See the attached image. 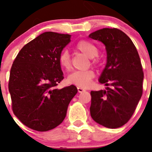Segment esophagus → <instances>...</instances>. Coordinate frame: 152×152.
<instances>
[{
	"label": "esophagus",
	"mask_w": 152,
	"mask_h": 152,
	"mask_svg": "<svg viewBox=\"0 0 152 152\" xmlns=\"http://www.w3.org/2000/svg\"><path fill=\"white\" fill-rule=\"evenodd\" d=\"M77 89H78V93H82V92H83V91H86V90L84 89V88H81V87H78Z\"/></svg>",
	"instance_id": "1"
}]
</instances>
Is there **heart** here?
Listing matches in <instances>:
<instances>
[{
    "mask_svg": "<svg viewBox=\"0 0 152 152\" xmlns=\"http://www.w3.org/2000/svg\"><path fill=\"white\" fill-rule=\"evenodd\" d=\"M76 48L80 52L83 53L88 58H93V64H98V59L94 58L99 53V50L95 45L89 41H78L76 43ZM58 61L60 65L64 69L69 71L71 69V58L69 52L66 50H64L60 54L58 58ZM95 76L94 72L92 70L86 71H74L68 76L67 81L71 84H74L81 88H86L91 84L92 79Z\"/></svg>",
    "mask_w": 152,
    "mask_h": 152,
    "instance_id": "b5f03b06",
    "label": "heart"
}]
</instances>
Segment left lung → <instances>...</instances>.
<instances>
[{
    "label": "left lung",
    "mask_w": 152,
    "mask_h": 152,
    "mask_svg": "<svg viewBox=\"0 0 152 152\" xmlns=\"http://www.w3.org/2000/svg\"><path fill=\"white\" fill-rule=\"evenodd\" d=\"M88 37L106 47V64L99 81L106 89L91 91V116L109 129L121 127L133 115L142 95L144 72L135 46L117 28L100 29Z\"/></svg>",
    "instance_id": "left-lung-1"
}]
</instances>
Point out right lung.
Here are the masks:
<instances>
[{"instance_id":"add662e5","label":"right lung","mask_w":152,"mask_h":152,"mask_svg":"<svg viewBox=\"0 0 152 152\" xmlns=\"http://www.w3.org/2000/svg\"><path fill=\"white\" fill-rule=\"evenodd\" d=\"M71 36L43 33L23 47L12 65L8 89L13 111L32 129L46 132L58 126L77 94L74 85L56 88L64 79L59 56Z\"/></svg>"}]
</instances>
